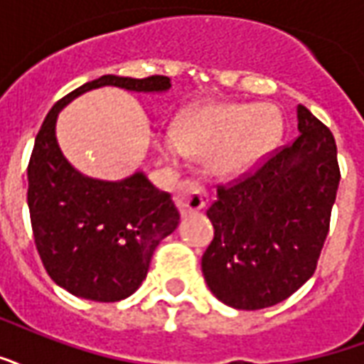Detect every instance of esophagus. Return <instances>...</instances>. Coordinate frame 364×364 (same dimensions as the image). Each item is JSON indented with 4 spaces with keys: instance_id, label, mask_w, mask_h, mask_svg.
<instances>
[{
    "instance_id": "34e87169",
    "label": "esophagus",
    "mask_w": 364,
    "mask_h": 364,
    "mask_svg": "<svg viewBox=\"0 0 364 364\" xmlns=\"http://www.w3.org/2000/svg\"><path fill=\"white\" fill-rule=\"evenodd\" d=\"M173 200H176V206L179 208V212L183 215H188V213L198 212V210L206 206L208 191L202 183L193 181V179H185V181L177 185Z\"/></svg>"
}]
</instances>
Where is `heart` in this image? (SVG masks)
Segmentation results:
<instances>
[{
  "mask_svg": "<svg viewBox=\"0 0 364 364\" xmlns=\"http://www.w3.org/2000/svg\"><path fill=\"white\" fill-rule=\"evenodd\" d=\"M281 132V112L271 105L215 102L183 116L173 135L160 137L156 146L173 164L185 154L210 158L213 173L237 177L273 151Z\"/></svg>",
  "mask_w": 364,
  "mask_h": 364,
  "instance_id": "b5f03b06",
  "label": "heart"
}]
</instances>
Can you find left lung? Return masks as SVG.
<instances>
[{"label": "left lung", "instance_id": "8db88e82", "mask_svg": "<svg viewBox=\"0 0 364 364\" xmlns=\"http://www.w3.org/2000/svg\"><path fill=\"white\" fill-rule=\"evenodd\" d=\"M298 129L252 173L219 185L208 208L213 240L202 273L213 296L235 309L281 304L317 269L340 166L334 135L304 105Z\"/></svg>", "mask_w": 364, "mask_h": 364}]
</instances>
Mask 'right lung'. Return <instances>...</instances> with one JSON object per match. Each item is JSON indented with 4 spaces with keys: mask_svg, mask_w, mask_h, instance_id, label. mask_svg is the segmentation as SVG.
<instances>
[{
    "mask_svg": "<svg viewBox=\"0 0 364 364\" xmlns=\"http://www.w3.org/2000/svg\"><path fill=\"white\" fill-rule=\"evenodd\" d=\"M116 85L127 91H168V76H101L63 97L36 135L28 164V208L34 242L47 274L77 298L120 301L145 281L162 238L176 231L179 212L170 193L143 171L122 181L82 176L63 156L55 126L60 108L85 91Z\"/></svg>",
    "mask_w": 364,
    "mask_h": 364,
    "instance_id": "right-lung-1",
    "label": "right lung"
}]
</instances>
